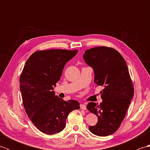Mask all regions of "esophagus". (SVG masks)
<instances>
[{"instance_id": "esophagus-1", "label": "esophagus", "mask_w": 150, "mask_h": 150, "mask_svg": "<svg viewBox=\"0 0 150 150\" xmlns=\"http://www.w3.org/2000/svg\"><path fill=\"white\" fill-rule=\"evenodd\" d=\"M80 107H81V109H82V110H86V105L84 104H81L80 105Z\"/></svg>"}]
</instances>
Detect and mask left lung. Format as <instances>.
I'll return each mask as SVG.
<instances>
[{
	"label": "left lung",
	"instance_id": "1",
	"mask_svg": "<svg viewBox=\"0 0 150 150\" xmlns=\"http://www.w3.org/2000/svg\"><path fill=\"white\" fill-rule=\"evenodd\" d=\"M83 59L93 69L95 83L104 87L100 92L103 99L100 105H87L88 110L98 117L96 125L89 126V129L97 136L111 135L119 129L133 97L128 66L119 52L106 46L87 50Z\"/></svg>",
	"mask_w": 150,
	"mask_h": 150
}]
</instances>
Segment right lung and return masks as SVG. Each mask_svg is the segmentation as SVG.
<instances>
[{"instance_id": "1", "label": "right lung", "mask_w": 150, "mask_h": 150, "mask_svg": "<svg viewBox=\"0 0 150 150\" xmlns=\"http://www.w3.org/2000/svg\"><path fill=\"white\" fill-rule=\"evenodd\" d=\"M77 53V50L39 51L25 63L20 77L24 109L37 128L46 134L62 131L69 113L80 108L78 101L64 100L53 91L66 62Z\"/></svg>"}]
</instances>
